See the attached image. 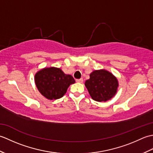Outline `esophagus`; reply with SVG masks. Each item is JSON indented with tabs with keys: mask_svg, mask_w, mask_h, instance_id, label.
<instances>
[{
	"mask_svg": "<svg viewBox=\"0 0 153 153\" xmlns=\"http://www.w3.org/2000/svg\"><path fill=\"white\" fill-rule=\"evenodd\" d=\"M83 80L82 78L76 79V82H77V83H83Z\"/></svg>",
	"mask_w": 153,
	"mask_h": 153,
	"instance_id": "obj_1",
	"label": "esophagus"
}]
</instances>
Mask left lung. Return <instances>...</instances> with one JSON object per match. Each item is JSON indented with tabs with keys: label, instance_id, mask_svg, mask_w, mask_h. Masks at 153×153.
<instances>
[{
	"label": "left lung",
	"instance_id": "1",
	"mask_svg": "<svg viewBox=\"0 0 153 153\" xmlns=\"http://www.w3.org/2000/svg\"><path fill=\"white\" fill-rule=\"evenodd\" d=\"M89 76L90 78L85 81V85L94 100L106 102L116 95L118 82L110 71L105 70H95Z\"/></svg>",
	"mask_w": 153,
	"mask_h": 153
}]
</instances>
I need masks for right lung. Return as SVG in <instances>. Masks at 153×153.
<instances>
[{
  "label": "right lung",
  "instance_id": "obj_1",
  "mask_svg": "<svg viewBox=\"0 0 153 153\" xmlns=\"http://www.w3.org/2000/svg\"><path fill=\"white\" fill-rule=\"evenodd\" d=\"M35 82L42 95L49 100H56L65 95L75 79L71 75L65 74L60 68L51 67L37 71Z\"/></svg>",
  "mask_w": 153,
  "mask_h": 153
}]
</instances>
